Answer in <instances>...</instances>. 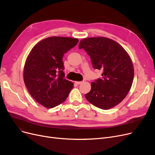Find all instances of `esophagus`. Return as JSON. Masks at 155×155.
Instances as JSON below:
<instances>
[{
  "instance_id": "esophagus-1",
  "label": "esophagus",
  "mask_w": 155,
  "mask_h": 155,
  "mask_svg": "<svg viewBox=\"0 0 155 155\" xmlns=\"http://www.w3.org/2000/svg\"><path fill=\"white\" fill-rule=\"evenodd\" d=\"M83 81H76V83L77 84V85H80V84H81Z\"/></svg>"
}]
</instances>
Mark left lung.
Segmentation results:
<instances>
[{
  "label": "left lung",
  "mask_w": 155,
  "mask_h": 155,
  "mask_svg": "<svg viewBox=\"0 0 155 155\" xmlns=\"http://www.w3.org/2000/svg\"><path fill=\"white\" fill-rule=\"evenodd\" d=\"M79 48L90 55L94 69L103 70L102 78L91 83L86 99L104 110L119 104L127 95L134 78L133 62L127 51L116 41L103 37L83 39Z\"/></svg>",
  "instance_id": "8db88e82"
}]
</instances>
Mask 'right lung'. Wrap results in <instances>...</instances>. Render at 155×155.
<instances>
[{
  "label": "right lung",
  "instance_id": "obj_1",
  "mask_svg": "<svg viewBox=\"0 0 155 155\" xmlns=\"http://www.w3.org/2000/svg\"><path fill=\"white\" fill-rule=\"evenodd\" d=\"M78 43V39L51 37L31 49L23 77L28 91L41 105L51 109L66 100L74 84L64 79L63 57Z\"/></svg>",
  "mask_w": 155,
  "mask_h": 155
}]
</instances>
